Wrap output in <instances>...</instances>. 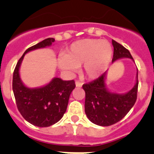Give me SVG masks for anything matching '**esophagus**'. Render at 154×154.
<instances>
[{
	"label": "esophagus",
	"mask_w": 154,
	"mask_h": 154,
	"mask_svg": "<svg viewBox=\"0 0 154 154\" xmlns=\"http://www.w3.org/2000/svg\"><path fill=\"white\" fill-rule=\"evenodd\" d=\"M75 86L76 87H82V83L79 81H75Z\"/></svg>",
	"instance_id": "1"
}]
</instances>
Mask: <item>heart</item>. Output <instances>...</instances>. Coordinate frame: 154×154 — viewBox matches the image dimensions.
<instances>
[{
    "mask_svg": "<svg viewBox=\"0 0 154 154\" xmlns=\"http://www.w3.org/2000/svg\"><path fill=\"white\" fill-rule=\"evenodd\" d=\"M112 48L108 42L100 39H82L71 45L68 52H62L58 65L62 70L73 72L83 65V71L89 79L101 75L109 65Z\"/></svg>",
    "mask_w": 154,
    "mask_h": 154,
    "instance_id": "heart-1",
    "label": "heart"
}]
</instances>
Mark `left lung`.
<instances>
[{
    "mask_svg": "<svg viewBox=\"0 0 154 154\" xmlns=\"http://www.w3.org/2000/svg\"><path fill=\"white\" fill-rule=\"evenodd\" d=\"M113 58L112 62L127 58L133 61L131 54L126 48L112 40ZM134 62V61H133ZM107 72L82 88L85 92V112L92 123L101 126H109L120 121L134 106L138 89V70L134 86L126 93H116L109 90L106 84Z\"/></svg>",
    "mask_w": 154,
    "mask_h": 154,
    "instance_id": "1",
    "label": "left lung"
}]
</instances>
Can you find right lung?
I'll list each match as a JSON object with an SVG mask.
<instances>
[{"label": "right lung", "instance_id": "right-lung-1", "mask_svg": "<svg viewBox=\"0 0 154 154\" xmlns=\"http://www.w3.org/2000/svg\"><path fill=\"white\" fill-rule=\"evenodd\" d=\"M54 42L55 39L49 38L28 48L14 71L12 88L17 109L25 120L38 127L50 126L62 119L67 109L69 96L75 87L74 80L65 81L58 77L36 88H29L23 83L20 67L24 55L29 51L51 46Z\"/></svg>", "mask_w": 154, "mask_h": 154}]
</instances>
